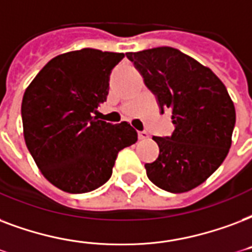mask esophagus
<instances>
[{
    "label": "esophagus",
    "mask_w": 252,
    "mask_h": 252,
    "mask_svg": "<svg viewBox=\"0 0 252 252\" xmlns=\"http://www.w3.org/2000/svg\"><path fill=\"white\" fill-rule=\"evenodd\" d=\"M137 134H139V139L140 140H147L148 137H149V134H148L147 130H140V132Z\"/></svg>",
    "instance_id": "1"
}]
</instances>
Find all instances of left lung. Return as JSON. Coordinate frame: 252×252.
I'll return each instance as SVG.
<instances>
[{"mask_svg":"<svg viewBox=\"0 0 252 252\" xmlns=\"http://www.w3.org/2000/svg\"><path fill=\"white\" fill-rule=\"evenodd\" d=\"M156 96L160 112L172 111L174 130L157 137L160 153L145 164L160 189L184 193L220 168L231 147L235 108L224 84L210 68L173 47L126 53Z\"/></svg>","mask_w":252,"mask_h":252,"instance_id":"1","label":"left lung"}]
</instances>
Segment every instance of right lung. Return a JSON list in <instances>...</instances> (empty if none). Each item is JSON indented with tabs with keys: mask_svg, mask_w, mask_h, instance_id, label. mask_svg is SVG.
Returning <instances> with one entry per match:
<instances>
[{
	"mask_svg": "<svg viewBox=\"0 0 252 252\" xmlns=\"http://www.w3.org/2000/svg\"><path fill=\"white\" fill-rule=\"evenodd\" d=\"M124 54L82 49L53 58L25 91L21 115L28 149L47 180L88 193L112 176L119 152L137 141L128 123L94 116Z\"/></svg>",
	"mask_w": 252,
	"mask_h": 252,
	"instance_id": "right-lung-1",
	"label": "right lung"
}]
</instances>
